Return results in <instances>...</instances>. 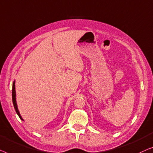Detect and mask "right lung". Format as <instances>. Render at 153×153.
<instances>
[{
  "label": "right lung",
  "instance_id": "1",
  "mask_svg": "<svg viewBox=\"0 0 153 153\" xmlns=\"http://www.w3.org/2000/svg\"><path fill=\"white\" fill-rule=\"evenodd\" d=\"M12 102H13V105H14V109H15V111H16V112L18 116L19 117L20 119L23 120V119H22V117H21V116L20 114V113H19V111L18 109V107H17V104H16V91H15V81L13 82V85H12Z\"/></svg>",
  "mask_w": 153,
  "mask_h": 153
}]
</instances>
